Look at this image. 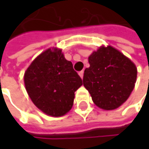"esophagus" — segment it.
<instances>
[{
  "label": "esophagus",
  "mask_w": 149,
  "mask_h": 149,
  "mask_svg": "<svg viewBox=\"0 0 149 149\" xmlns=\"http://www.w3.org/2000/svg\"><path fill=\"white\" fill-rule=\"evenodd\" d=\"M79 75L80 76V78H81V79H83V77H84V71H83V70H82V71L79 72Z\"/></svg>",
  "instance_id": "esophagus-1"
}]
</instances>
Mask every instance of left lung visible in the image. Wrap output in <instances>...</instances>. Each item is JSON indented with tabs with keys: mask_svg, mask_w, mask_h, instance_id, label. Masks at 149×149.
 <instances>
[{
	"mask_svg": "<svg viewBox=\"0 0 149 149\" xmlns=\"http://www.w3.org/2000/svg\"><path fill=\"white\" fill-rule=\"evenodd\" d=\"M84 86L93 102L106 110L118 108L128 100L137 79L135 65L112 46L100 47L89 57Z\"/></svg>",
	"mask_w": 149,
	"mask_h": 149,
	"instance_id": "left-lung-1",
	"label": "left lung"
}]
</instances>
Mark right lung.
I'll list each match as a JSON object with an SVG mask.
<instances>
[{"instance_id": "add662e5", "label": "right lung", "mask_w": 149, "mask_h": 149, "mask_svg": "<svg viewBox=\"0 0 149 149\" xmlns=\"http://www.w3.org/2000/svg\"><path fill=\"white\" fill-rule=\"evenodd\" d=\"M28 95L45 113L60 117L71 109L82 79L61 49H47L28 67L24 76Z\"/></svg>"}]
</instances>
